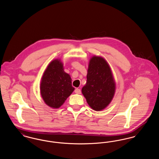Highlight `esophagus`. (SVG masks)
Returning a JSON list of instances; mask_svg holds the SVG:
<instances>
[{
    "label": "esophagus",
    "mask_w": 159,
    "mask_h": 159,
    "mask_svg": "<svg viewBox=\"0 0 159 159\" xmlns=\"http://www.w3.org/2000/svg\"><path fill=\"white\" fill-rule=\"evenodd\" d=\"M75 92L76 93H77V94H80V93H81V91H80V89H79L77 88V89H75Z\"/></svg>",
    "instance_id": "obj_1"
}]
</instances>
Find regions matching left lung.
Returning <instances> with one entry per match:
<instances>
[{
  "mask_svg": "<svg viewBox=\"0 0 159 159\" xmlns=\"http://www.w3.org/2000/svg\"><path fill=\"white\" fill-rule=\"evenodd\" d=\"M87 82L82 89L88 105L95 111L105 109L111 102L116 82L111 68L102 57L93 55L89 62Z\"/></svg>",
  "mask_w": 159,
  "mask_h": 159,
  "instance_id": "left-lung-1",
  "label": "left lung"
}]
</instances>
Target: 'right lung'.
I'll list each match as a JSON object with an SVG mask.
<instances>
[{
    "instance_id": "add662e5",
    "label": "right lung",
    "mask_w": 159,
    "mask_h": 159,
    "mask_svg": "<svg viewBox=\"0 0 159 159\" xmlns=\"http://www.w3.org/2000/svg\"><path fill=\"white\" fill-rule=\"evenodd\" d=\"M60 59L52 61L47 66L40 84V95L47 106L59 108L75 90L71 79L64 70Z\"/></svg>"
}]
</instances>
